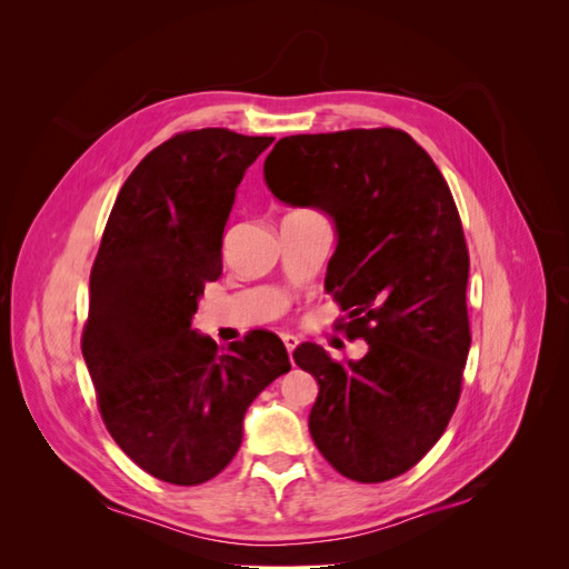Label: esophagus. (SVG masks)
Wrapping results in <instances>:
<instances>
[{
	"mask_svg": "<svg viewBox=\"0 0 569 569\" xmlns=\"http://www.w3.org/2000/svg\"><path fill=\"white\" fill-rule=\"evenodd\" d=\"M282 341H284V349H287L289 356H291V351H295V349L299 347V337H297V335L284 332V335H282Z\"/></svg>",
	"mask_w": 569,
	"mask_h": 569,
	"instance_id": "obj_1",
	"label": "esophagus"
}]
</instances>
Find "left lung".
Instances as JSON below:
<instances>
[{
    "mask_svg": "<svg viewBox=\"0 0 569 569\" xmlns=\"http://www.w3.org/2000/svg\"><path fill=\"white\" fill-rule=\"evenodd\" d=\"M263 176L282 203L332 218L325 289L349 311L347 332L368 341L347 363L318 343L295 351L320 387L311 437L343 477H399L443 435L470 351V258L451 189L393 128L282 137Z\"/></svg>",
    "mask_w": 569,
    "mask_h": 569,
    "instance_id": "left-lung-1",
    "label": "left lung"
}]
</instances>
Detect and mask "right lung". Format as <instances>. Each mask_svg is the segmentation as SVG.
Wrapping results in <instances>:
<instances>
[{
    "label": "right lung",
    "mask_w": 569,
    "mask_h": 569,
    "mask_svg": "<svg viewBox=\"0 0 569 569\" xmlns=\"http://www.w3.org/2000/svg\"><path fill=\"white\" fill-rule=\"evenodd\" d=\"M272 137L203 128L170 137L120 187L90 274L82 358L120 449L170 485L216 477L251 401L289 372L278 335L218 343L192 318L222 272V232Z\"/></svg>",
    "instance_id": "add662e5"
}]
</instances>
